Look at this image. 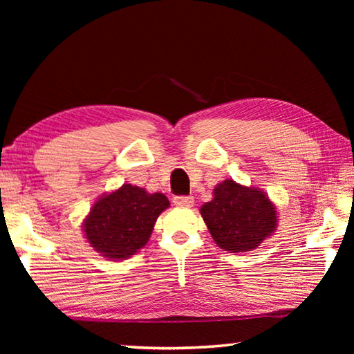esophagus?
Wrapping results in <instances>:
<instances>
[{"instance_id": "obj_1", "label": "esophagus", "mask_w": 354, "mask_h": 354, "mask_svg": "<svg viewBox=\"0 0 354 354\" xmlns=\"http://www.w3.org/2000/svg\"><path fill=\"white\" fill-rule=\"evenodd\" d=\"M173 203L179 207H190L194 205V196H175Z\"/></svg>"}]
</instances>
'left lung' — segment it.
Returning a JSON list of instances; mask_svg holds the SVG:
<instances>
[{
    "label": "left lung",
    "mask_w": 354,
    "mask_h": 354,
    "mask_svg": "<svg viewBox=\"0 0 354 354\" xmlns=\"http://www.w3.org/2000/svg\"><path fill=\"white\" fill-rule=\"evenodd\" d=\"M201 215L215 243L231 253L259 247L277 227V209L266 194L226 179L214 189V200Z\"/></svg>",
    "instance_id": "left-lung-1"
}]
</instances>
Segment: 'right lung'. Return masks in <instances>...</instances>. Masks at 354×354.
<instances>
[{
	"label": "right lung",
	"mask_w": 354,
	"mask_h": 354,
	"mask_svg": "<svg viewBox=\"0 0 354 354\" xmlns=\"http://www.w3.org/2000/svg\"><path fill=\"white\" fill-rule=\"evenodd\" d=\"M162 194L124 184L101 196L84 221L87 242L111 259H128L145 247L159 214L169 207Z\"/></svg>",
	"instance_id": "obj_1"
}]
</instances>
